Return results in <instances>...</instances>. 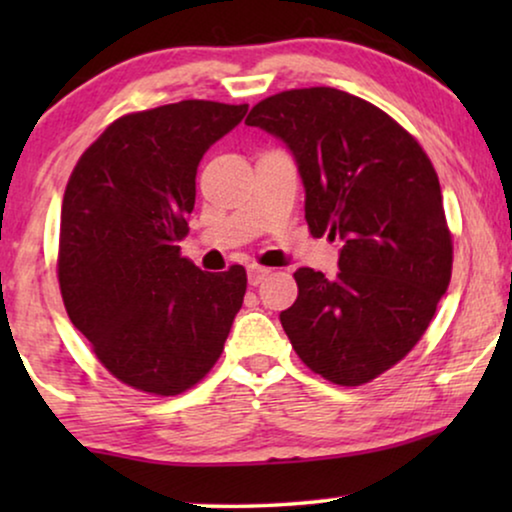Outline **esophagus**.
Instances as JSON below:
<instances>
[{"instance_id":"1","label":"esophagus","mask_w":512,"mask_h":512,"mask_svg":"<svg viewBox=\"0 0 512 512\" xmlns=\"http://www.w3.org/2000/svg\"><path fill=\"white\" fill-rule=\"evenodd\" d=\"M270 272H272V270H270V268H263V265H249V268H247L249 284H251V286H258V284L263 282L265 277L270 275Z\"/></svg>"}]
</instances>
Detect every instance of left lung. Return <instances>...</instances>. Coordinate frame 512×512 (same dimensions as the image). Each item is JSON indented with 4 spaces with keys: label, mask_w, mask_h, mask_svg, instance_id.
I'll return each mask as SVG.
<instances>
[{
    "label": "left lung",
    "mask_w": 512,
    "mask_h": 512,
    "mask_svg": "<svg viewBox=\"0 0 512 512\" xmlns=\"http://www.w3.org/2000/svg\"><path fill=\"white\" fill-rule=\"evenodd\" d=\"M247 125L296 160L314 237H340V272L296 270L298 298L279 314L300 361L340 387H359L417 345L452 277L443 193L417 139L338 88L284 90Z\"/></svg>",
    "instance_id": "1"
}]
</instances>
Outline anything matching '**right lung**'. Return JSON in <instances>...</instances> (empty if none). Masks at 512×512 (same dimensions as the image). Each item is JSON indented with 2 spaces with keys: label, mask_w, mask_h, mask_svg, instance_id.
<instances>
[{
  "label": "right lung",
  "mask_w": 512,
  "mask_h": 512,
  "mask_svg": "<svg viewBox=\"0 0 512 512\" xmlns=\"http://www.w3.org/2000/svg\"><path fill=\"white\" fill-rule=\"evenodd\" d=\"M247 104L184 100L121 116L83 151L60 214L58 279L72 324L111 375L177 396L205 377L240 312L247 272L181 256L195 174Z\"/></svg>",
  "instance_id": "add662e5"
}]
</instances>
